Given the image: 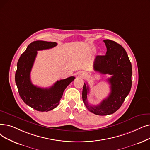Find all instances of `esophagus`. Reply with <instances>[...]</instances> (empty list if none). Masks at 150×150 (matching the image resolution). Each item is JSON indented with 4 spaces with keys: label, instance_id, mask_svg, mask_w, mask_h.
Here are the masks:
<instances>
[{
    "label": "esophagus",
    "instance_id": "34e87169",
    "mask_svg": "<svg viewBox=\"0 0 150 150\" xmlns=\"http://www.w3.org/2000/svg\"><path fill=\"white\" fill-rule=\"evenodd\" d=\"M80 76L81 78H85L86 76V74L84 72H81L80 74Z\"/></svg>",
    "mask_w": 150,
    "mask_h": 150
}]
</instances>
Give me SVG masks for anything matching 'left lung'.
Wrapping results in <instances>:
<instances>
[{
  "instance_id": "obj_1",
  "label": "left lung",
  "mask_w": 150,
  "mask_h": 150,
  "mask_svg": "<svg viewBox=\"0 0 150 150\" xmlns=\"http://www.w3.org/2000/svg\"><path fill=\"white\" fill-rule=\"evenodd\" d=\"M107 47L105 56H97L94 63V69L102 74L112 76L108 79L110 84V92L105 99L99 105L92 106L88 103L87 96L89 88L84 83L82 92L83 102L89 112L97 115H108L118 110L132 86V65L126 50L120 44L108 40H104Z\"/></svg>"
}]
</instances>
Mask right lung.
Wrapping results in <instances>:
<instances>
[{
    "mask_svg": "<svg viewBox=\"0 0 150 150\" xmlns=\"http://www.w3.org/2000/svg\"><path fill=\"white\" fill-rule=\"evenodd\" d=\"M56 42L37 40L30 43L21 55L17 63L15 82L21 99L25 104L39 112H48L59 105L63 92L72 82L74 76L57 81L49 88H41L34 85L30 80V71L37 51L52 48Z\"/></svg>",
    "mask_w": 150,
    "mask_h": 150,
    "instance_id": "right-lung-1",
    "label": "right lung"
}]
</instances>
